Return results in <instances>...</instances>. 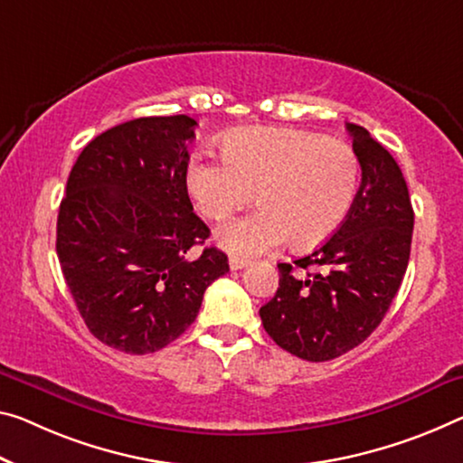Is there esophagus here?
I'll list each match as a JSON object with an SVG mask.
<instances>
[{
	"instance_id": "obj_1",
	"label": "esophagus",
	"mask_w": 463,
	"mask_h": 463,
	"mask_svg": "<svg viewBox=\"0 0 463 463\" xmlns=\"http://www.w3.org/2000/svg\"><path fill=\"white\" fill-rule=\"evenodd\" d=\"M248 265L246 259H240V256H232L230 259V269L232 271H238V269H244Z\"/></svg>"
}]
</instances>
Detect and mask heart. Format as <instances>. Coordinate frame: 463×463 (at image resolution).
Returning a JSON list of instances; mask_svg holds the SVG:
<instances>
[{"label": "heart", "mask_w": 463, "mask_h": 463, "mask_svg": "<svg viewBox=\"0 0 463 463\" xmlns=\"http://www.w3.org/2000/svg\"><path fill=\"white\" fill-rule=\"evenodd\" d=\"M225 163L192 159L186 186L204 217L222 222L250 203L259 209L217 230L233 254H259L289 240L315 248L350 215L360 186V159L347 142L291 128H244L227 134Z\"/></svg>", "instance_id": "heart-1"}]
</instances>
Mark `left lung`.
Here are the masks:
<instances>
[{"label":"left lung","instance_id":"8db88e82","mask_svg":"<svg viewBox=\"0 0 463 463\" xmlns=\"http://www.w3.org/2000/svg\"><path fill=\"white\" fill-rule=\"evenodd\" d=\"M347 132L362 167L350 215L315 252L277 265L279 288L260 308L275 344L308 362L339 358L371 335L410 260L414 209L402 169L366 128L347 124Z\"/></svg>","mask_w":463,"mask_h":463}]
</instances>
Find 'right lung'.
Returning <instances> with one entry per match:
<instances>
[{
	"instance_id": "add662e5",
	"label": "right lung",
	"mask_w": 463,
	"mask_h": 463,
	"mask_svg": "<svg viewBox=\"0 0 463 463\" xmlns=\"http://www.w3.org/2000/svg\"><path fill=\"white\" fill-rule=\"evenodd\" d=\"M196 122L138 118L92 138L60 204L55 250L89 331L113 350L153 354L182 335L204 289L230 271L204 246L186 169Z\"/></svg>"
}]
</instances>
